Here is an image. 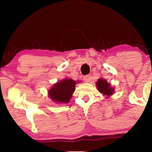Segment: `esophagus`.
<instances>
[{"instance_id": "1", "label": "esophagus", "mask_w": 152, "mask_h": 152, "mask_svg": "<svg viewBox=\"0 0 152 152\" xmlns=\"http://www.w3.org/2000/svg\"><path fill=\"white\" fill-rule=\"evenodd\" d=\"M83 80L84 81V82H86V83H88V82H89V81H90V76H88V75H86V76H83Z\"/></svg>"}]
</instances>
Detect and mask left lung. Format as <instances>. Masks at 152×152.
<instances>
[{
    "mask_svg": "<svg viewBox=\"0 0 152 152\" xmlns=\"http://www.w3.org/2000/svg\"><path fill=\"white\" fill-rule=\"evenodd\" d=\"M97 89L102 94L106 96L112 95L114 92V88L111 87V84L106 81L104 78H99L96 82Z\"/></svg>",
    "mask_w": 152,
    "mask_h": 152,
    "instance_id": "left-lung-1",
    "label": "left lung"
}]
</instances>
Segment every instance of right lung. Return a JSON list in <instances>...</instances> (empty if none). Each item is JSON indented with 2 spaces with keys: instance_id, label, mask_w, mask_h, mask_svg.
<instances>
[{
  "instance_id": "obj_1",
  "label": "right lung",
  "mask_w": 152,
  "mask_h": 152,
  "mask_svg": "<svg viewBox=\"0 0 152 152\" xmlns=\"http://www.w3.org/2000/svg\"><path fill=\"white\" fill-rule=\"evenodd\" d=\"M76 84V81L71 78L63 79L52 86L48 91V96L54 102L68 104L74 92Z\"/></svg>"
}]
</instances>
